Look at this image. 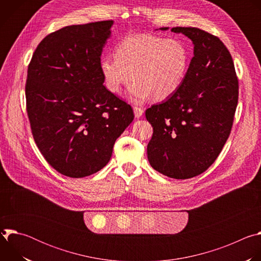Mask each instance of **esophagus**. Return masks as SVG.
<instances>
[{"instance_id": "1", "label": "esophagus", "mask_w": 261, "mask_h": 261, "mask_svg": "<svg viewBox=\"0 0 261 261\" xmlns=\"http://www.w3.org/2000/svg\"><path fill=\"white\" fill-rule=\"evenodd\" d=\"M133 111H134V116H135V118H140L141 116H142V114H143V110H142V108H140V107H134L133 108Z\"/></svg>"}]
</instances>
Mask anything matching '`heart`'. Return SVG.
<instances>
[{"label": "heart", "mask_w": 261, "mask_h": 261, "mask_svg": "<svg viewBox=\"0 0 261 261\" xmlns=\"http://www.w3.org/2000/svg\"><path fill=\"white\" fill-rule=\"evenodd\" d=\"M115 55L100 59L104 86L111 93H120L133 75L135 81L127 97L136 103L151 96L154 101L171 97L181 86L189 66V53L182 42L152 34L125 37Z\"/></svg>", "instance_id": "1"}]
</instances>
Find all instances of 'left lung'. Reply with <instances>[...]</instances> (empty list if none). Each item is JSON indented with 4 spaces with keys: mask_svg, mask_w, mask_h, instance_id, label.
<instances>
[{
    "mask_svg": "<svg viewBox=\"0 0 261 261\" xmlns=\"http://www.w3.org/2000/svg\"><path fill=\"white\" fill-rule=\"evenodd\" d=\"M171 32L191 39L194 56L178 90L145 111L154 130L147 159L160 173L186 179L204 172L221 153L231 131L239 82L231 55L218 37L191 27Z\"/></svg>",
    "mask_w": 261,
    "mask_h": 261,
    "instance_id": "obj_1",
    "label": "left lung"
}]
</instances>
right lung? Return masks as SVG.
I'll use <instances>...</instances> for the list:
<instances>
[{
	"mask_svg": "<svg viewBox=\"0 0 261 261\" xmlns=\"http://www.w3.org/2000/svg\"><path fill=\"white\" fill-rule=\"evenodd\" d=\"M113 24L67 25L47 35L28 68L33 137L48 164L69 177L102 169L134 119L132 107L103 86L99 69Z\"/></svg>",
	"mask_w": 261,
	"mask_h": 261,
	"instance_id": "right-lung-1",
	"label": "right lung"
}]
</instances>
